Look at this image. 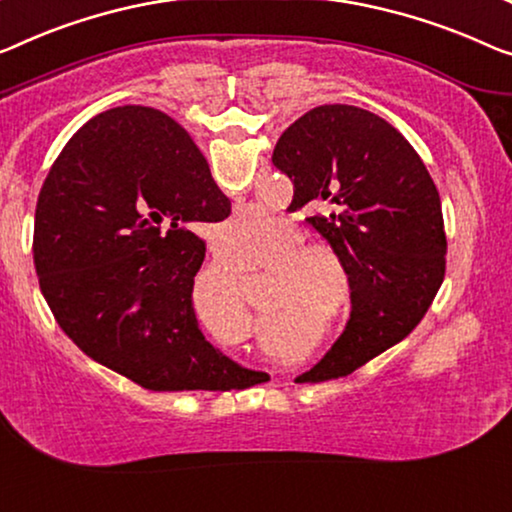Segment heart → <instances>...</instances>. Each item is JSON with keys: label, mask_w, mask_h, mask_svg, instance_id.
<instances>
[{"label": "heart", "mask_w": 512, "mask_h": 512, "mask_svg": "<svg viewBox=\"0 0 512 512\" xmlns=\"http://www.w3.org/2000/svg\"><path fill=\"white\" fill-rule=\"evenodd\" d=\"M269 220L259 213H243L225 227L220 243L230 264L253 259L259 250V264H266L262 276L264 308L262 331L278 335L292 319H315L329 310L335 317L349 301V269L345 257L324 241H303L299 227L280 220L266 233ZM263 248H258V243ZM195 301L213 322L227 324L239 333H250V310L239 289V273L223 264H211L195 282Z\"/></svg>", "instance_id": "1"}]
</instances>
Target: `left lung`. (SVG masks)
Listing matches in <instances>:
<instances>
[{
	"label": "left lung",
	"instance_id": "1",
	"mask_svg": "<svg viewBox=\"0 0 512 512\" xmlns=\"http://www.w3.org/2000/svg\"><path fill=\"white\" fill-rule=\"evenodd\" d=\"M294 183L296 209L345 257L352 317L315 368L319 384L352 375L421 324L446 273V232L437 186L404 135L356 105H319L296 119L273 149Z\"/></svg>",
	"mask_w": 512,
	"mask_h": 512
}]
</instances>
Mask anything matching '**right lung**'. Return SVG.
I'll list each match as a JSON object with an SVG mask.
<instances>
[{
    "instance_id": "obj_1",
    "label": "right lung",
    "mask_w": 512,
    "mask_h": 512,
    "mask_svg": "<svg viewBox=\"0 0 512 512\" xmlns=\"http://www.w3.org/2000/svg\"><path fill=\"white\" fill-rule=\"evenodd\" d=\"M230 200L177 121L144 105L96 114L36 202L34 266L52 315L89 358L149 391H232L269 379L204 338L193 310L202 223Z\"/></svg>"
}]
</instances>
